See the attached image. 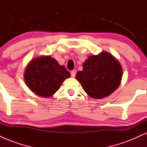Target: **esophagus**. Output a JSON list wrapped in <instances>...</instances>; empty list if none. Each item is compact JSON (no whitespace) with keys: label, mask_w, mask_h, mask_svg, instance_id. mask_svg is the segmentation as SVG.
<instances>
[{"label":"esophagus","mask_w":147,"mask_h":147,"mask_svg":"<svg viewBox=\"0 0 147 147\" xmlns=\"http://www.w3.org/2000/svg\"><path fill=\"white\" fill-rule=\"evenodd\" d=\"M70 75H71V77H75L76 75V70H72V71L70 72Z\"/></svg>","instance_id":"esophagus-1"}]
</instances>
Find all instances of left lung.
Listing matches in <instances>:
<instances>
[{
	"mask_svg": "<svg viewBox=\"0 0 147 147\" xmlns=\"http://www.w3.org/2000/svg\"><path fill=\"white\" fill-rule=\"evenodd\" d=\"M122 77L121 65L106 52L89 57L83 64V70L76 75L84 91L95 99L110 95L119 86Z\"/></svg>",
	"mask_w": 147,
	"mask_h": 147,
	"instance_id": "1",
	"label": "left lung"
}]
</instances>
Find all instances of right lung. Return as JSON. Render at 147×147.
Masks as SVG:
<instances>
[{"instance_id":"1","label":"right lung","mask_w":147,"mask_h":147,"mask_svg":"<svg viewBox=\"0 0 147 147\" xmlns=\"http://www.w3.org/2000/svg\"><path fill=\"white\" fill-rule=\"evenodd\" d=\"M70 77L65 67L50 56L32 60L25 70L27 86L37 95L49 97L59 90L62 82Z\"/></svg>"}]
</instances>
